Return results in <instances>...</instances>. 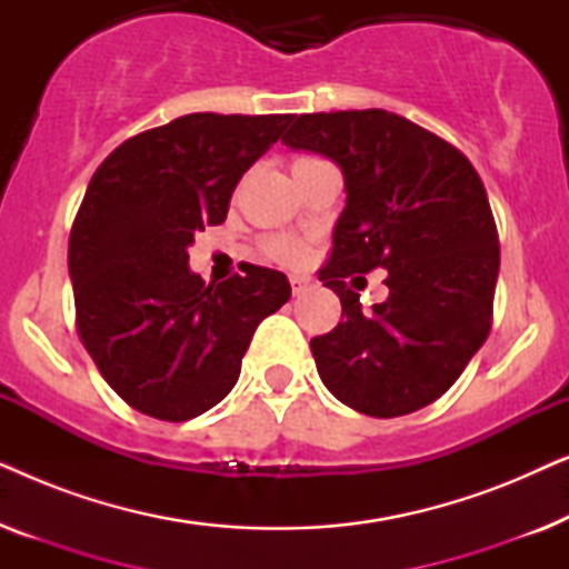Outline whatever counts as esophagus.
Wrapping results in <instances>:
<instances>
[{
    "mask_svg": "<svg viewBox=\"0 0 569 569\" xmlns=\"http://www.w3.org/2000/svg\"><path fill=\"white\" fill-rule=\"evenodd\" d=\"M290 284H292V292L298 295V298H300V295H306V292L313 290V279L302 277V274H292L290 277Z\"/></svg>",
    "mask_w": 569,
    "mask_h": 569,
    "instance_id": "esophagus-1",
    "label": "esophagus"
}]
</instances>
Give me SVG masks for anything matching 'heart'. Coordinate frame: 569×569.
I'll use <instances>...</instances> for the list:
<instances>
[{
  "instance_id": "heart-1",
  "label": "heart",
  "mask_w": 569,
  "mask_h": 569,
  "mask_svg": "<svg viewBox=\"0 0 569 569\" xmlns=\"http://www.w3.org/2000/svg\"><path fill=\"white\" fill-rule=\"evenodd\" d=\"M269 251L277 256V259H284V261H298L302 256V246L298 240L292 238H277L269 243Z\"/></svg>"
}]
</instances>
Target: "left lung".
Segmentation results:
<instances>
[{
	"label": "left lung",
	"mask_w": 569,
	"mask_h": 569,
	"mask_svg": "<svg viewBox=\"0 0 569 569\" xmlns=\"http://www.w3.org/2000/svg\"><path fill=\"white\" fill-rule=\"evenodd\" d=\"M290 150L329 158L345 176L323 287L341 300L333 331L310 339L323 386L368 417H403L440 399L485 345L500 246L471 162L399 113H302ZM380 266L389 300L365 311L359 284ZM356 279V290L343 282Z\"/></svg>",
	"instance_id": "obj_1"
}]
</instances>
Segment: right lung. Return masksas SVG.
Returning <instances> with one entry per match:
<instances>
[{
	"mask_svg": "<svg viewBox=\"0 0 569 569\" xmlns=\"http://www.w3.org/2000/svg\"><path fill=\"white\" fill-rule=\"evenodd\" d=\"M292 116L189 113L142 131L90 178L69 236L77 331L106 383L166 422L204 415L232 391L256 326L290 300L282 271L204 284L193 236L228 217L248 168Z\"/></svg>",
	"mask_w": 569,
	"mask_h": 569,
	"instance_id": "add662e5",
	"label": "right lung"
}]
</instances>
